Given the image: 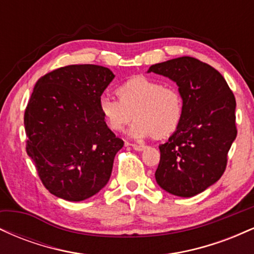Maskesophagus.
I'll return each mask as SVG.
<instances>
[{
	"instance_id": "obj_1",
	"label": "esophagus",
	"mask_w": 254,
	"mask_h": 254,
	"mask_svg": "<svg viewBox=\"0 0 254 254\" xmlns=\"http://www.w3.org/2000/svg\"><path fill=\"white\" fill-rule=\"evenodd\" d=\"M132 148L137 151H142V150L145 149V145L144 144H135V143H133Z\"/></svg>"
}]
</instances>
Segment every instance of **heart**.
<instances>
[{
    "label": "heart",
    "mask_w": 254,
    "mask_h": 254,
    "mask_svg": "<svg viewBox=\"0 0 254 254\" xmlns=\"http://www.w3.org/2000/svg\"><path fill=\"white\" fill-rule=\"evenodd\" d=\"M117 95L119 99L103 94L98 100L99 112L112 131L122 132L135 118L130 129L133 138L166 137L176 132L182 123L184 99L176 87L136 76L121 84Z\"/></svg>",
    "instance_id": "b5f03b06"
}]
</instances>
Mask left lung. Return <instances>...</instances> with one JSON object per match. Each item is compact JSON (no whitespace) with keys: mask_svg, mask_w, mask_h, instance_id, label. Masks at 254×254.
Listing matches in <instances>:
<instances>
[{"mask_svg":"<svg viewBox=\"0 0 254 254\" xmlns=\"http://www.w3.org/2000/svg\"><path fill=\"white\" fill-rule=\"evenodd\" d=\"M148 72L170 77L184 99L182 123L159 145L156 183L174 196H196L226 171L238 133L235 97L216 69L193 57L154 64Z\"/></svg>","mask_w":254,"mask_h":254,"instance_id":"obj_1","label":"left lung"}]
</instances>
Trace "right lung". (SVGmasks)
I'll list each match as a JSON object with an SVG mask.
<instances>
[{
    "label": "right lung",
    "instance_id": "right-lung-1",
    "mask_svg": "<svg viewBox=\"0 0 254 254\" xmlns=\"http://www.w3.org/2000/svg\"><path fill=\"white\" fill-rule=\"evenodd\" d=\"M113 77L105 66L72 64L34 86L24 116L26 151L43 185L58 198L80 202L109 182L124 142L104 122L98 100Z\"/></svg>",
    "mask_w": 254,
    "mask_h": 254
}]
</instances>
